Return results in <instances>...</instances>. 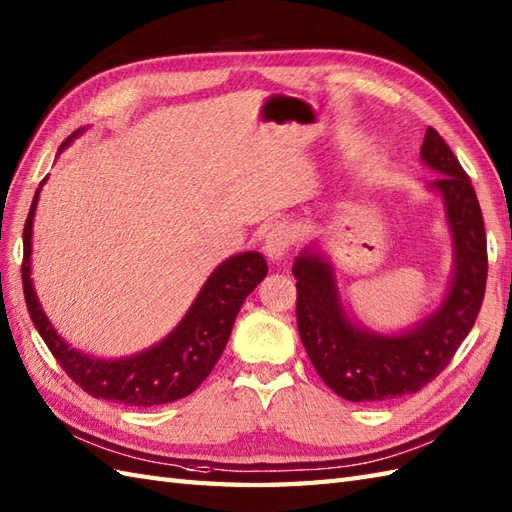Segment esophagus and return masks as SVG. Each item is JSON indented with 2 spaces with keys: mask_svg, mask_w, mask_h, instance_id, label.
<instances>
[{
  "mask_svg": "<svg viewBox=\"0 0 512 512\" xmlns=\"http://www.w3.org/2000/svg\"><path fill=\"white\" fill-rule=\"evenodd\" d=\"M294 237H296V231L290 222H275L266 233V242H264L266 255L272 261H281L285 255H288L290 246L294 244Z\"/></svg>",
  "mask_w": 512,
  "mask_h": 512,
  "instance_id": "1",
  "label": "esophagus"
}]
</instances>
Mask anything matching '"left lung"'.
<instances>
[{
    "label": "left lung",
    "instance_id": "left-lung-1",
    "mask_svg": "<svg viewBox=\"0 0 512 512\" xmlns=\"http://www.w3.org/2000/svg\"><path fill=\"white\" fill-rule=\"evenodd\" d=\"M421 161L438 174L427 192L443 202L451 240L449 285L430 314L401 331H375L351 318L336 270L318 244L294 259L296 325L320 379L347 401L379 403L414 395L443 371L467 338L486 288V233L469 176L434 128L425 130Z\"/></svg>",
    "mask_w": 512,
    "mask_h": 512
}]
</instances>
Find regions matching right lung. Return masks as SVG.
I'll list each match as a JSON object with an SVG mask.
<instances>
[{"label":"right lung","mask_w":512,"mask_h":512,"mask_svg":"<svg viewBox=\"0 0 512 512\" xmlns=\"http://www.w3.org/2000/svg\"><path fill=\"white\" fill-rule=\"evenodd\" d=\"M82 130L85 128H78L63 141L61 152L82 135ZM45 181L47 176L34 192L26 227H23L21 281L30 318L47 349L63 366V371L95 399L150 408L192 395L220 360L246 296L268 275L264 255L246 251L224 259L207 277L181 323L157 344L126 358H95V355L74 349L58 334L52 320L43 312L32 285V224Z\"/></svg>","instance_id":"1"}]
</instances>
